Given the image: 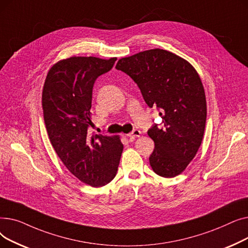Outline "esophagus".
I'll return each mask as SVG.
<instances>
[{
	"instance_id": "esophagus-1",
	"label": "esophagus",
	"mask_w": 248,
	"mask_h": 248,
	"mask_svg": "<svg viewBox=\"0 0 248 248\" xmlns=\"http://www.w3.org/2000/svg\"><path fill=\"white\" fill-rule=\"evenodd\" d=\"M140 135H141L140 131H139V129H135V131H133L132 133L126 135V137L127 138H139V137H140Z\"/></svg>"
}]
</instances>
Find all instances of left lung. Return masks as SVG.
<instances>
[{
  "instance_id": "8db88e82",
  "label": "left lung",
  "mask_w": 248,
  "mask_h": 248,
  "mask_svg": "<svg viewBox=\"0 0 248 248\" xmlns=\"http://www.w3.org/2000/svg\"><path fill=\"white\" fill-rule=\"evenodd\" d=\"M115 68L133 78L150 108L161 110L163 126L148 131L155 142L149 159L153 171L164 178L180 175L196 155L205 131L207 104L198 72L159 48L124 57Z\"/></svg>"
}]
</instances>
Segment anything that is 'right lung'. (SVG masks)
<instances>
[{"label": "right lung", "instance_id": "add662e5", "mask_svg": "<svg viewBox=\"0 0 248 248\" xmlns=\"http://www.w3.org/2000/svg\"><path fill=\"white\" fill-rule=\"evenodd\" d=\"M116 57L72 56L56 62L46 76L42 108L47 134L59 159L83 183L101 187L115 177L124 146L119 136L90 135V112L96 78Z\"/></svg>", "mask_w": 248, "mask_h": 248}]
</instances>
